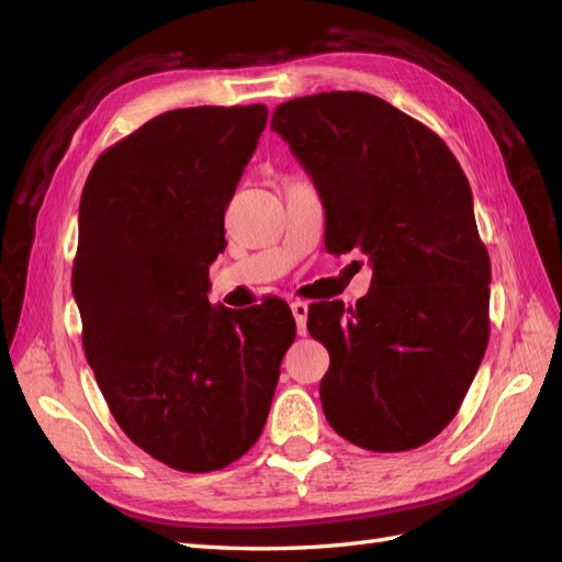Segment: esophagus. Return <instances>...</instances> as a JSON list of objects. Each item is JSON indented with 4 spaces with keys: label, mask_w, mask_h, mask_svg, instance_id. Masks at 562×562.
Listing matches in <instances>:
<instances>
[{
    "label": "esophagus",
    "mask_w": 562,
    "mask_h": 562,
    "mask_svg": "<svg viewBox=\"0 0 562 562\" xmlns=\"http://www.w3.org/2000/svg\"><path fill=\"white\" fill-rule=\"evenodd\" d=\"M293 310V316H295V323H297V333L300 335H307V314H310V304L307 302H293L291 304Z\"/></svg>",
    "instance_id": "esophagus-1"
}]
</instances>
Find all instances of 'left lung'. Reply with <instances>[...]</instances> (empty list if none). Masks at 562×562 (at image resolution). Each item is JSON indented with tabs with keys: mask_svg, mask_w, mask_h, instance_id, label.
I'll return each mask as SVG.
<instances>
[{
	"mask_svg": "<svg viewBox=\"0 0 562 562\" xmlns=\"http://www.w3.org/2000/svg\"><path fill=\"white\" fill-rule=\"evenodd\" d=\"M312 178L330 252L359 248L370 293L318 302L330 427L372 452L429 443L457 415L490 339V258L469 180L438 135L361 91L288 100L271 116Z\"/></svg>",
	"mask_w": 562,
	"mask_h": 562,
	"instance_id": "1",
	"label": "left lung"
}]
</instances>
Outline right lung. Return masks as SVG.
I'll return each mask as SVG.
<instances>
[{
    "label": "right lung",
    "mask_w": 562,
    "mask_h": 562,
    "mask_svg": "<svg viewBox=\"0 0 562 562\" xmlns=\"http://www.w3.org/2000/svg\"><path fill=\"white\" fill-rule=\"evenodd\" d=\"M265 124V105L164 112L103 151L81 192L72 295L87 361L133 443L187 473L255 446L295 339L283 300L244 314L209 302Z\"/></svg>",
    "instance_id": "1"
}]
</instances>
